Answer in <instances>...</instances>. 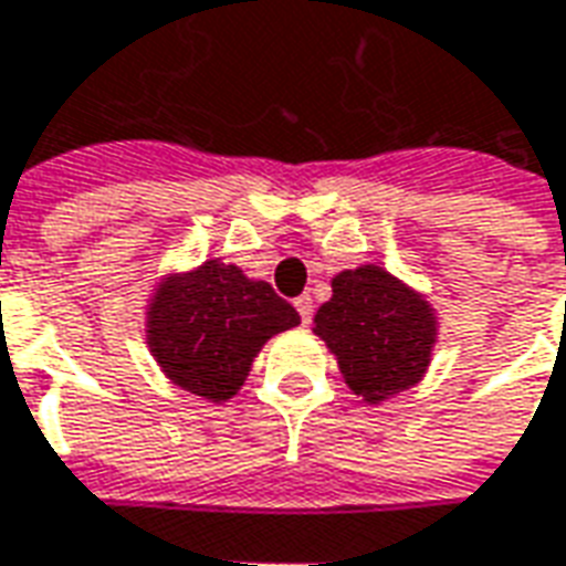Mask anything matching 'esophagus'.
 <instances>
[{"mask_svg":"<svg viewBox=\"0 0 566 566\" xmlns=\"http://www.w3.org/2000/svg\"><path fill=\"white\" fill-rule=\"evenodd\" d=\"M296 312H300V318H303V324L312 322V312H315V306H312V296H296L294 300Z\"/></svg>","mask_w":566,"mask_h":566,"instance_id":"esophagus-1","label":"esophagus"}]
</instances>
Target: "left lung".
<instances>
[{
  "instance_id": "8db88e82",
  "label": "left lung",
  "mask_w": 566,
  "mask_h": 566,
  "mask_svg": "<svg viewBox=\"0 0 566 566\" xmlns=\"http://www.w3.org/2000/svg\"><path fill=\"white\" fill-rule=\"evenodd\" d=\"M334 294L315 312V334L367 405L417 386L438 339L432 303L382 266L365 263L331 279Z\"/></svg>"
}]
</instances>
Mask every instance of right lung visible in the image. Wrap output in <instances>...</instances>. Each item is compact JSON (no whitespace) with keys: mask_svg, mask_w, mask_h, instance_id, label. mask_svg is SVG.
<instances>
[{"mask_svg":"<svg viewBox=\"0 0 566 566\" xmlns=\"http://www.w3.org/2000/svg\"><path fill=\"white\" fill-rule=\"evenodd\" d=\"M296 324V310L272 284L205 260L196 270L161 275L153 287L146 346L174 386L220 405L239 395L256 352Z\"/></svg>","mask_w":566,"mask_h":566,"instance_id":"1","label":"right lung"}]
</instances>
